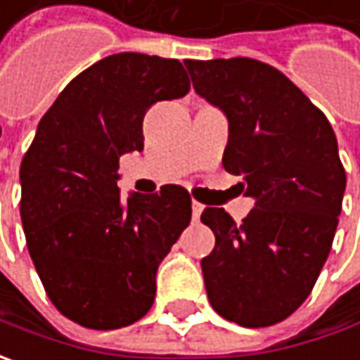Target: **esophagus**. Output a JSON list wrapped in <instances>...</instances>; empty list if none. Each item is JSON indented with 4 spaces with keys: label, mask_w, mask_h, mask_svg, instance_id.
<instances>
[{
    "label": "esophagus",
    "mask_w": 360,
    "mask_h": 360,
    "mask_svg": "<svg viewBox=\"0 0 360 360\" xmlns=\"http://www.w3.org/2000/svg\"><path fill=\"white\" fill-rule=\"evenodd\" d=\"M202 210H204V206H202L200 202L192 200V216H194V220H198V218H200Z\"/></svg>",
    "instance_id": "esophagus-1"
}]
</instances>
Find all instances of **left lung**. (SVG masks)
<instances>
[{"instance_id": "left-lung-1", "label": "left lung", "mask_w": 360, "mask_h": 360, "mask_svg": "<svg viewBox=\"0 0 360 360\" xmlns=\"http://www.w3.org/2000/svg\"><path fill=\"white\" fill-rule=\"evenodd\" d=\"M198 96L229 120L226 172L242 176L250 214L236 224L204 208L216 236L200 262L206 295L240 326L284 321L311 295L342 208L347 174L326 116L272 65L250 58L186 60Z\"/></svg>"}]
</instances>
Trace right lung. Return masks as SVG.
I'll return each instance as SVG.
<instances>
[{"label":"right lung","instance_id":"right-lung-1","mask_svg":"<svg viewBox=\"0 0 360 360\" xmlns=\"http://www.w3.org/2000/svg\"><path fill=\"white\" fill-rule=\"evenodd\" d=\"M190 91L178 60L114 53L74 77L39 120L20 168L27 250L56 309L88 328L150 311L156 272L192 218L182 186L120 196V156L142 152L146 112Z\"/></svg>","mask_w":360,"mask_h":360}]
</instances>
